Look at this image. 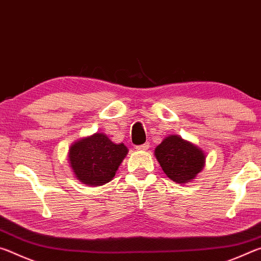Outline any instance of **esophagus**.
Instances as JSON below:
<instances>
[{
    "label": "esophagus",
    "instance_id": "esophagus-1",
    "mask_svg": "<svg viewBox=\"0 0 261 261\" xmlns=\"http://www.w3.org/2000/svg\"><path fill=\"white\" fill-rule=\"evenodd\" d=\"M148 147H149V144L145 143L143 145H138V146H136V149L137 151H146V149H148Z\"/></svg>",
    "mask_w": 261,
    "mask_h": 261
}]
</instances>
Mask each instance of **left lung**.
<instances>
[{
    "mask_svg": "<svg viewBox=\"0 0 261 261\" xmlns=\"http://www.w3.org/2000/svg\"><path fill=\"white\" fill-rule=\"evenodd\" d=\"M154 154L165 174L178 184L191 182L205 166L204 151L177 135L163 139Z\"/></svg>",
    "mask_w": 261,
    "mask_h": 261,
    "instance_id": "obj_1",
    "label": "left lung"
}]
</instances>
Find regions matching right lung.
Listing matches in <instances>:
<instances>
[{"label":"right lung","instance_id":"obj_1","mask_svg":"<svg viewBox=\"0 0 261 261\" xmlns=\"http://www.w3.org/2000/svg\"><path fill=\"white\" fill-rule=\"evenodd\" d=\"M127 151L123 143L115 144L107 135L94 134L70 146V167L83 184L101 187L113 179Z\"/></svg>","mask_w":261,"mask_h":261}]
</instances>
